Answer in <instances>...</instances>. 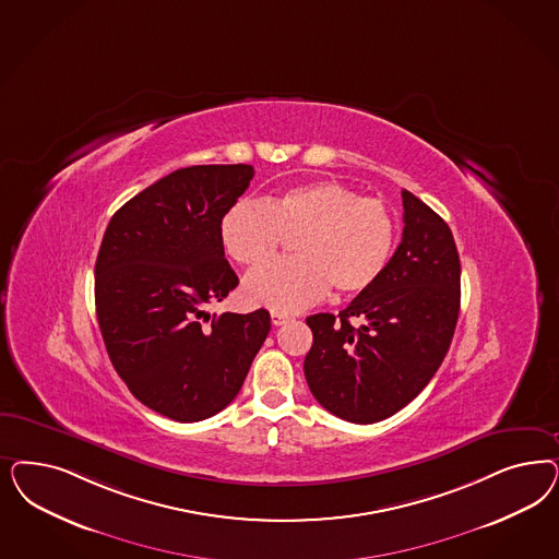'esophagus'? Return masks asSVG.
Returning <instances> with one entry per match:
<instances>
[{"label":"esophagus","instance_id":"34e87169","mask_svg":"<svg viewBox=\"0 0 559 559\" xmlns=\"http://www.w3.org/2000/svg\"><path fill=\"white\" fill-rule=\"evenodd\" d=\"M289 317L286 312H271V323L275 324V326H280V324L288 323Z\"/></svg>","mask_w":559,"mask_h":559}]
</instances>
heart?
<instances>
[{"label":"heart","mask_w":559,"mask_h":559,"mask_svg":"<svg viewBox=\"0 0 559 559\" xmlns=\"http://www.w3.org/2000/svg\"><path fill=\"white\" fill-rule=\"evenodd\" d=\"M226 252L254 265L296 236L298 257L261 263L245 277L242 294L254 307L296 312L321 300L329 288L358 294L370 288L395 247V217L377 198L337 180L296 185L263 201H238L219 226Z\"/></svg>","instance_id":"heart-1"}]
</instances>
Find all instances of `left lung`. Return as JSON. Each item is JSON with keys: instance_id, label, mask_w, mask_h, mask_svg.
Returning <instances> with one entry per match:
<instances>
[{"instance_id": "left-lung-1", "label": "left lung", "mask_w": 559, "mask_h": 559, "mask_svg": "<svg viewBox=\"0 0 559 559\" xmlns=\"http://www.w3.org/2000/svg\"><path fill=\"white\" fill-rule=\"evenodd\" d=\"M403 238L379 280L342 312L308 317L310 393L342 419L374 424L424 391L451 347L461 261L449 224L409 191ZM358 318L360 325H352Z\"/></svg>"}]
</instances>
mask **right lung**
<instances>
[{
    "instance_id": "obj_1",
    "label": "right lung",
    "mask_w": 559,
    "mask_h": 559,
    "mask_svg": "<svg viewBox=\"0 0 559 559\" xmlns=\"http://www.w3.org/2000/svg\"><path fill=\"white\" fill-rule=\"evenodd\" d=\"M252 175L251 164L170 173L115 212L96 257L108 358L135 399L175 421H201L230 405L270 333L265 308L205 310L238 286L219 226Z\"/></svg>"
}]
</instances>
